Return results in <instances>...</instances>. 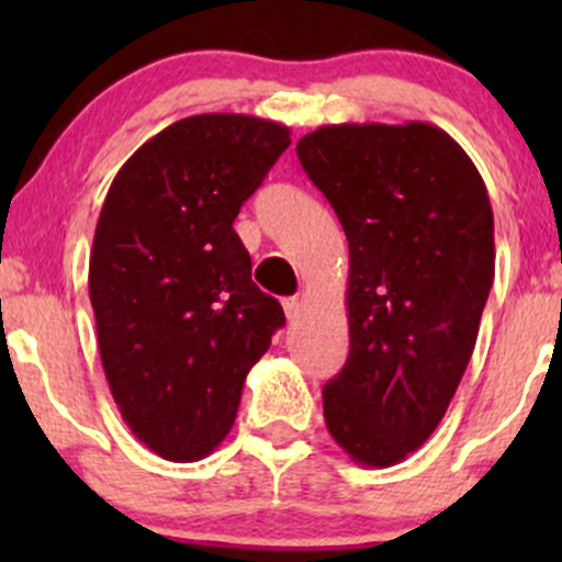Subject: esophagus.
<instances>
[{
    "instance_id": "34e87169",
    "label": "esophagus",
    "mask_w": 562,
    "mask_h": 562,
    "mask_svg": "<svg viewBox=\"0 0 562 562\" xmlns=\"http://www.w3.org/2000/svg\"><path fill=\"white\" fill-rule=\"evenodd\" d=\"M282 308H285L288 322H293V319H299V314H301V308H303V301L285 299V301H282Z\"/></svg>"
}]
</instances>
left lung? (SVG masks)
I'll return each mask as SVG.
<instances>
[{
    "mask_svg": "<svg viewBox=\"0 0 562 562\" xmlns=\"http://www.w3.org/2000/svg\"><path fill=\"white\" fill-rule=\"evenodd\" d=\"M348 240V359L322 389L353 462L391 468L447 415L494 282V214L443 128L330 124L295 145Z\"/></svg>",
    "mask_w": 562,
    "mask_h": 562,
    "instance_id": "obj_1",
    "label": "left lung"
}]
</instances>
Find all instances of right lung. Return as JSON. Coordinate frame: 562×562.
Returning <instances> with one entry per match:
<instances>
[{
    "label": "right lung",
    "instance_id": "right-lung-1",
    "mask_svg": "<svg viewBox=\"0 0 562 562\" xmlns=\"http://www.w3.org/2000/svg\"><path fill=\"white\" fill-rule=\"evenodd\" d=\"M288 145L274 121L190 115L147 139L102 203L89 256L102 370L164 460H203L224 441L245 375L285 325L232 222Z\"/></svg>",
    "mask_w": 562,
    "mask_h": 562
}]
</instances>
